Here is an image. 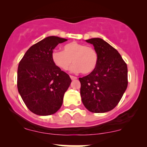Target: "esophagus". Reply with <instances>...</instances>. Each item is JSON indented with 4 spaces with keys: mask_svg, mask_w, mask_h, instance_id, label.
Returning <instances> with one entry per match:
<instances>
[{
    "mask_svg": "<svg viewBox=\"0 0 147 147\" xmlns=\"http://www.w3.org/2000/svg\"><path fill=\"white\" fill-rule=\"evenodd\" d=\"M70 78H71L72 80H76V79H77L76 77H74V76H72V75H70Z\"/></svg>",
    "mask_w": 147,
    "mask_h": 147,
    "instance_id": "obj_1",
    "label": "esophagus"
}]
</instances>
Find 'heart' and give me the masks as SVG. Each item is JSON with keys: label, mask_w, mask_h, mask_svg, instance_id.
I'll return each instance as SVG.
<instances>
[{"label": "heart", "mask_w": 147, "mask_h": 147, "mask_svg": "<svg viewBox=\"0 0 147 147\" xmlns=\"http://www.w3.org/2000/svg\"><path fill=\"white\" fill-rule=\"evenodd\" d=\"M98 54L92 47L73 41L63 46V50H54L51 52V60L60 70H66L74 64L70 70L72 72H82L88 75L95 70L98 63Z\"/></svg>", "instance_id": "1"}]
</instances>
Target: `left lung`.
Instances as JSON below:
<instances>
[{
	"mask_svg": "<svg viewBox=\"0 0 147 147\" xmlns=\"http://www.w3.org/2000/svg\"><path fill=\"white\" fill-rule=\"evenodd\" d=\"M98 54V63L93 72L82 78L80 94L89 111L109 112L122 99L128 86L127 65L117 50L100 38L86 40Z\"/></svg>",
	"mask_w": 147,
	"mask_h": 147,
	"instance_id": "8db88e82",
	"label": "left lung"
}]
</instances>
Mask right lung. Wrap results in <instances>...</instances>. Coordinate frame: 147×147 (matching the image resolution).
<instances>
[{"label":"right lung","mask_w":147,"mask_h":147,"mask_svg":"<svg viewBox=\"0 0 147 147\" xmlns=\"http://www.w3.org/2000/svg\"><path fill=\"white\" fill-rule=\"evenodd\" d=\"M68 41L50 36L33 45L25 52L18 67L17 87L28 109L38 115L57 112L71 84L65 72L54 65L51 52L59 43Z\"/></svg>","instance_id":"obj_1"}]
</instances>
